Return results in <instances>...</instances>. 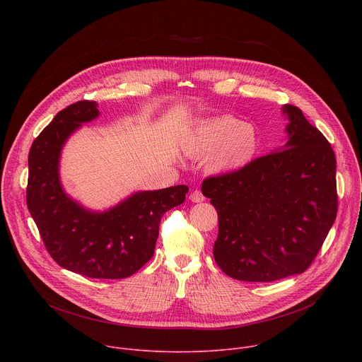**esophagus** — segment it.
<instances>
[{
	"instance_id": "obj_1",
	"label": "esophagus",
	"mask_w": 362,
	"mask_h": 362,
	"mask_svg": "<svg viewBox=\"0 0 362 362\" xmlns=\"http://www.w3.org/2000/svg\"><path fill=\"white\" fill-rule=\"evenodd\" d=\"M189 199L192 200V202H194V203H199V202H203L204 200V196H203V193L200 192V190H193L192 193H190V196H189Z\"/></svg>"
}]
</instances>
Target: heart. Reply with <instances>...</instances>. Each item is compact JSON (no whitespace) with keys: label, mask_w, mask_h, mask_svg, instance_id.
<instances>
[{"label":"heart","mask_w":362,"mask_h":362,"mask_svg":"<svg viewBox=\"0 0 362 362\" xmlns=\"http://www.w3.org/2000/svg\"><path fill=\"white\" fill-rule=\"evenodd\" d=\"M261 137L256 127L235 116H222L200 123L186 139L185 148L193 158H211V169L232 172L246 166L259 150Z\"/></svg>","instance_id":"1"}]
</instances>
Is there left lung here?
Listing matches in <instances>:
<instances>
[{
  "mask_svg": "<svg viewBox=\"0 0 362 362\" xmlns=\"http://www.w3.org/2000/svg\"><path fill=\"white\" fill-rule=\"evenodd\" d=\"M289 140L242 169L206 177L219 221L214 256L230 278L272 282L305 272L337 218V160L300 109L284 106Z\"/></svg>",
  "mask_w": 362,
  "mask_h": 362,
  "instance_id": "1",
  "label": "left lung"
}]
</instances>
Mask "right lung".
<instances>
[{"label":"right lung","instance_id":"1","mask_svg":"<svg viewBox=\"0 0 362 362\" xmlns=\"http://www.w3.org/2000/svg\"><path fill=\"white\" fill-rule=\"evenodd\" d=\"M98 116L94 101L81 100L57 113L28 153L27 206L53 259L74 274L123 279L151 259L162 216L185 202V185L139 192L105 214H91L64 193L59 179L67 137Z\"/></svg>","mask_w":362,"mask_h":362}]
</instances>
